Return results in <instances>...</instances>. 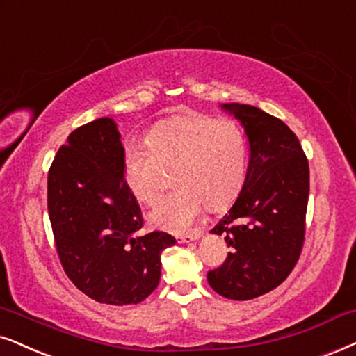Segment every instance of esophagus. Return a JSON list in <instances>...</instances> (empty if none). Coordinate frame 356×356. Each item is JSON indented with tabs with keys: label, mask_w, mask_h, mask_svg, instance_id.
I'll return each mask as SVG.
<instances>
[{
	"label": "esophagus",
	"mask_w": 356,
	"mask_h": 356,
	"mask_svg": "<svg viewBox=\"0 0 356 356\" xmlns=\"http://www.w3.org/2000/svg\"><path fill=\"white\" fill-rule=\"evenodd\" d=\"M202 233L200 232H193V233H184V235H175V240L179 243H188V241H193L197 240V238H200Z\"/></svg>",
	"instance_id": "34e87169"
}]
</instances>
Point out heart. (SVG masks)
I'll return each mask as SVG.
<instances>
[{
    "instance_id": "b5f03b06",
    "label": "heart",
    "mask_w": 356,
    "mask_h": 356,
    "mask_svg": "<svg viewBox=\"0 0 356 356\" xmlns=\"http://www.w3.org/2000/svg\"><path fill=\"white\" fill-rule=\"evenodd\" d=\"M146 149L128 147L121 172L129 191L154 205L174 174L177 188L152 210L151 222L181 233L205 209H225L246 177L245 134L230 118L186 113L157 123L145 138Z\"/></svg>"
}]
</instances>
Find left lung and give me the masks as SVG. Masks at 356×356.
<instances>
[{
    "label": "left lung",
    "mask_w": 356,
    "mask_h": 356,
    "mask_svg": "<svg viewBox=\"0 0 356 356\" xmlns=\"http://www.w3.org/2000/svg\"><path fill=\"white\" fill-rule=\"evenodd\" d=\"M241 121L250 145L243 188L211 228L232 251L207 273L227 299L248 300L281 284L298 264L305 240L309 161L298 136L276 116L251 105H222Z\"/></svg>",
    "instance_id": "left-lung-1"
}]
</instances>
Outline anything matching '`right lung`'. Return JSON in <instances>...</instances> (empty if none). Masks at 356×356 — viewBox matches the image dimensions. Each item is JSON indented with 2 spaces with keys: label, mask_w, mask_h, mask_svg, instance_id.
I'll use <instances>...</instances> for the list:
<instances>
[{
  "label": "right lung",
  "mask_w": 356,
  "mask_h": 356,
  "mask_svg": "<svg viewBox=\"0 0 356 356\" xmlns=\"http://www.w3.org/2000/svg\"><path fill=\"white\" fill-rule=\"evenodd\" d=\"M124 147L111 118L70 133L47 174V210L62 268L75 287L102 304L145 300L159 284L161 253L175 243L141 233V209L126 186Z\"/></svg>",
  "instance_id": "1"
}]
</instances>
